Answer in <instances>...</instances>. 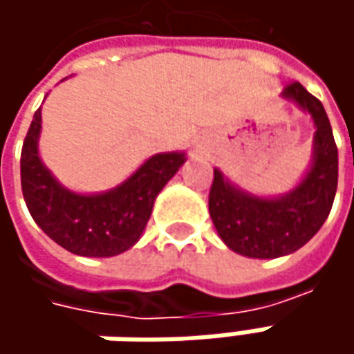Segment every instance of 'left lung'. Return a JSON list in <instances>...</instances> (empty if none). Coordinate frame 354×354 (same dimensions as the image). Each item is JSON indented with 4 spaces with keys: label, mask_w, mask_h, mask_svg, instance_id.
I'll return each instance as SVG.
<instances>
[{
    "label": "left lung",
    "mask_w": 354,
    "mask_h": 354,
    "mask_svg": "<svg viewBox=\"0 0 354 354\" xmlns=\"http://www.w3.org/2000/svg\"><path fill=\"white\" fill-rule=\"evenodd\" d=\"M283 98L297 102L315 122L313 163L304 181L288 195L262 198L240 191L214 169L209 212L218 236L230 250L248 258H278L299 250L329 216L337 193L339 153L323 104L299 82H290Z\"/></svg>",
    "instance_id": "obj_1"
}]
</instances>
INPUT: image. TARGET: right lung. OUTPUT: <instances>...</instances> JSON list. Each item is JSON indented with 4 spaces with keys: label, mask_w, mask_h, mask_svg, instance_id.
I'll list each match as a JSON object with an SVG mask.
<instances>
[{
    "label": "right lung",
    "mask_w": 354,
    "mask_h": 354,
    "mask_svg": "<svg viewBox=\"0 0 354 354\" xmlns=\"http://www.w3.org/2000/svg\"><path fill=\"white\" fill-rule=\"evenodd\" d=\"M39 133L41 108L21 149L23 198L41 230L78 256L108 258L131 248L151 216L159 191L185 163V153H157L116 189L78 195L64 189L43 165L37 149Z\"/></svg>",
    "instance_id": "add662e5"
}]
</instances>
